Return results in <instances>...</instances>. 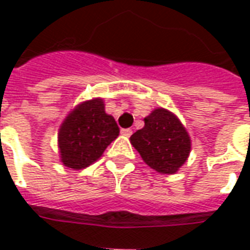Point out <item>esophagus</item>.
Wrapping results in <instances>:
<instances>
[{
    "instance_id": "34e87169",
    "label": "esophagus",
    "mask_w": 250,
    "mask_h": 250,
    "mask_svg": "<svg viewBox=\"0 0 250 250\" xmlns=\"http://www.w3.org/2000/svg\"><path fill=\"white\" fill-rule=\"evenodd\" d=\"M131 134H132L131 128H123L122 130V135H125V137H131Z\"/></svg>"
}]
</instances>
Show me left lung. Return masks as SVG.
Segmentation results:
<instances>
[{"mask_svg":"<svg viewBox=\"0 0 250 250\" xmlns=\"http://www.w3.org/2000/svg\"><path fill=\"white\" fill-rule=\"evenodd\" d=\"M143 128L134 132L131 145L146 165L161 174H173L191 153V137L173 112L154 108L145 118Z\"/></svg>","mask_w":250,"mask_h":250,"instance_id":"8db88e82","label":"left lung"}]
</instances>
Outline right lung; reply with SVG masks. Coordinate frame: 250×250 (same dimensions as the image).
I'll return each mask as SVG.
<instances>
[{
    "instance_id": "obj_1",
    "label": "right lung",
    "mask_w": 250,
    "mask_h": 250,
    "mask_svg": "<svg viewBox=\"0 0 250 250\" xmlns=\"http://www.w3.org/2000/svg\"><path fill=\"white\" fill-rule=\"evenodd\" d=\"M118 137L119 127L112 115L105 112L103 99L95 97L80 103L59 127L61 162L73 170H81L97 161Z\"/></svg>"
}]
</instances>
